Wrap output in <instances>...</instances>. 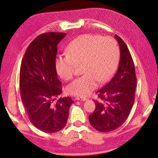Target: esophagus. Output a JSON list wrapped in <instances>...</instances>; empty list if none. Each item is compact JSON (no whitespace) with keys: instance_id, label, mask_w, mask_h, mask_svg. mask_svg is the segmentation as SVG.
<instances>
[{"instance_id":"1","label":"esophagus","mask_w":158,"mask_h":158,"mask_svg":"<svg viewBox=\"0 0 158 158\" xmlns=\"http://www.w3.org/2000/svg\"><path fill=\"white\" fill-rule=\"evenodd\" d=\"M76 100H81V101H85V100H86L87 99L85 98H83V97H76Z\"/></svg>"}]
</instances>
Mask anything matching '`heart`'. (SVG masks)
<instances>
[{"label": "heart", "mask_w": 158, "mask_h": 158, "mask_svg": "<svg viewBox=\"0 0 158 158\" xmlns=\"http://www.w3.org/2000/svg\"><path fill=\"white\" fill-rule=\"evenodd\" d=\"M67 56L56 60V72L62 79L73 78L77 66L81 65L83 76L67 86L71 95L85 96L94 90L98 82L104 83L113 76L119 59V48L110 36L85 34L78 36L67 46Z\"/></svg>", "instance_id": "obj_1"}]
</instances>
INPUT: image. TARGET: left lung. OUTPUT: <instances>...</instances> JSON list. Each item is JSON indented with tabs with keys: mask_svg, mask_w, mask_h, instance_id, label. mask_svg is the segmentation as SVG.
I'll list each match as a JSON object with an SVG mask.
<instances>
[{
	"mask_svg": "<svg viewBox=\"0 0 158 158\" xmlns=\"http://www.w3.org/2000/svg\"><path fill=\"white\" fill-rule=\"evenodd\" d=\"M120 48L118 69L111 80L97 91L100 100H94L96 109L89 121L92 126L102 132L120 127L127 119L135 102L136 77L129 49L119 36L115 35Z\"/></svg>",
	"mask_w": 158,
	"mask_h": 158,
	"instance_id": "1",
	"label": "left lung"
}]
</instances>
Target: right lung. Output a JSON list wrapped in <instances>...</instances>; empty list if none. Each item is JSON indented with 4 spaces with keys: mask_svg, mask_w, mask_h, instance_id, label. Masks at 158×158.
<instances>
[{
    "mask_svg": "<svg viewBox=\"0 0 158 158\" xmlns=\"http://www.w3.org/2000/svg\"><path fill=\"white\" fill-rule=\"evenodd\" d=\"M66 35L63 32L40 35L31 42L23 56L19 73L21 99L31 122L46 133L59 132L66 126L74 102L60 98L62 83L57 77V45Z\"/></svg>",
    "mask_w": 158,
    "mask_h": 158,
    "instance_id": "1",
    "label": "right lung"
}]
</instances>
